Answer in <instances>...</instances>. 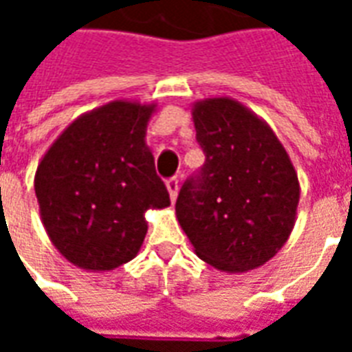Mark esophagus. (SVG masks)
Here are the masks:
<instances>
[{"instance_id": "1", "label": "esophagus", "mask_w": 352, "mask_h": 352, "mask_svg": "<svg viewBox=\"0 0 352 352\" xmlns=\"http://www.w3.org/2000/svg\"><path fill=\"white\" fill-rule=\"evenodd\" d=\"M168 192H169V198H171V201L175 204L177 194H179V181H177L175 177H173V179H169V181H168Z\"/></svg>"}]
</instances>
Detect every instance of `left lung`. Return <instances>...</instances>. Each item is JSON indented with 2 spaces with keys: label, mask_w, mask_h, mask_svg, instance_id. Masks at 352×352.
I'll list each match as a JSON object with an SVG mask.
<instances>
[{
  "label": "left lung",
  "mask_w": 352,
  "mask_h": 352,
  "mask_svg": "<svg viewBox=\"0 0 352 352\" xmlns=\"http://www.w3.org/2000/svg\"><path fill=\"white\" fill-rule=\"evenodd\" d=\"M192 118L206 164L179 192L177 221L214 270H256L294 228L300 183L292 160L270 124L232 98L196 101Z\"/></svg>",
  "instance_id": "1"
}]
</instances>
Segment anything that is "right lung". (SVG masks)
Wrapping results in <instances>:
<instances>
[{
  "label": "right lung",
  "instance_id": "right-lung-1",
  "mask_svg": "<svg viewBox=\"0 0 352 352\" xmlns=\"http://www.w3.org/2000/svg\"><path fill=\"white\" fill-rule=\"evenodd\" d=\"M156 103L109 101L65 128L37 166L41 222L65 260L111 272L138 256L145 213L169 206L146 146Z\"/></svg>",
  "mask_w": 352,
  "mask_h": 352
}]
</instances>
